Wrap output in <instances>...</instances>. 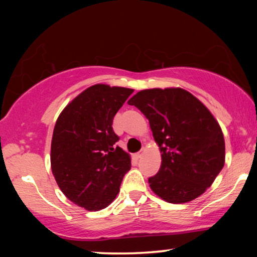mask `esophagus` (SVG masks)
<instances>
[{"label": "esophagus", "mask_w": 257, "mask_h": 257, "mask_svg": "<svg viewBox=\"0 0 257 257\" xmlns=\"http://www.w3.org/2000/svg\"><path fill=\"white\" fill-rule=\"evenodd\" d=\"M144 152H145V149H142V150H140V151H139V152L136 154V156H137V158H140V157H142V156H143V154H144Z\"/></svg>", "instance_id": "obj_1"}]
</instances>
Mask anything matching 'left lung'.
<instances>
[{"instance_id":"8db88e82","label":"left lung","mask_w":257,"mask_h":257,"mask_svg":"<svg viewBox=\"0 0 257 257\" xmlns=\"http://www.w3.org/2000/svg\"><path fill=\"white\" fill-rule=\"evenodd\" d=\"M127 103L146 115L160 149L151 189L170 203L203 194L224 165L223 133L208 108L181 87L139 91Z\"/></svg>"}]
</instances>
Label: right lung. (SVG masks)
Listing matches in <instances>:
<instances>
[{"label":"right lung","mask_w":257,"mask_h":257,"mask_svg":"<svg viewBox=\"0 0 257 257\" xmlns=\"http://www.w3.org/2000/svg\"><path fill=\"white\" fill-rule=\"evenodd\" d=\"M132 89L96 84L72 99L56 121L51 171L70 201L90 212L115 199L131 157L115 143L112 122Z\"/></svg>","instance_id":"right-lung-1"}]
</instances>
